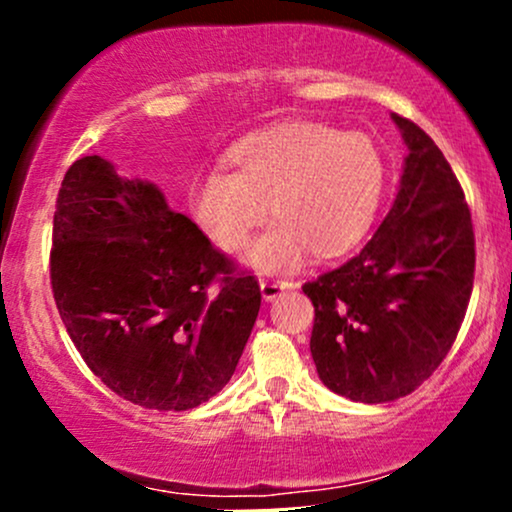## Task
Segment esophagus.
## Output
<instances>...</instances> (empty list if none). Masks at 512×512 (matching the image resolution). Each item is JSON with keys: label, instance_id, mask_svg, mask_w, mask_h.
<instances>
[{"label": "esophagus", "instance_id": "34e87169", "mask_svg": "<svg viewBox=\"0 0 512 512\" xmlns=\"http://www.w3.org/2000/svg\"><path fill=\"white\" fill-rule=\"evenodd\" d=\"M289 289H296V284H293V281H279V279H262L260 281V291H262L264 301H274L281 291H289Z\"/></svg>", "mask_w": 512, "mask_h": 512}]
</instances>
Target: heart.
Wrapping results in <instances>:
<instances>
[{"mask_svg": "<svg viewBox=\"0 0 512 512\" xmlns=\"http://www.w3.org/2000/svg\"><path fill=\"white\" fill-rule=\"evenodd\" d=\"M228 175H199L187 211L204 238L236 252L267 219L276 223L250 245L245 264L260 274L291 272L313 250L344 255L366 236L385 195L383 151L363 132L317 122H286L248 134L223 154Z\"/></svg>", "mask_w": 512, "mask_h": 512, "instance_id": "b5f03b06", "label": "heart"}]
</instances>
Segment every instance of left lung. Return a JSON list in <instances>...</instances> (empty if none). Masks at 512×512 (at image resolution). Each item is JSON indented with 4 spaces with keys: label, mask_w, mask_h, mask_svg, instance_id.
Returning a JSON list of instances; mask_svg holds the SVG:
<instances>
[{
    "label": "left lung",
    "mask_w": 512,
    "mask_h": 512,
    "mask_svg": "<svg viewBox=\"0 0 512 512\" xmlns=\"http://www.w3.org/2000/svg\"><path fill=\"white\" fill-rule=\"evenodd\" d=\"M409 154L390 211L366 248L303 286L315 305L317 375L354 402H392L433 375L467 313L474 231L443 151L392 113Z\"/></svg>",
    "instance_id": "left-lung-1"
}]
</instances>
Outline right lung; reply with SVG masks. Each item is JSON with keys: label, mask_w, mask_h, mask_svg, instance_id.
<instances>
[{"label": "right lung", "mask_w": 512, "mask_h": 512, "mask_svg": "<svg viewBox=\"0 0 512 512\" xmlns=\"http://www.w3.org/2000/svg\"><path fill=\"white\" fill-rule=\"evenodd\" d=\"M50 279L93 375L144 409L187 411L231 380L260 313L236 272L154 182L101 156L72 163L57 195Z\"/></svg>", "instance_id": "obj_1"}]
</instances>
